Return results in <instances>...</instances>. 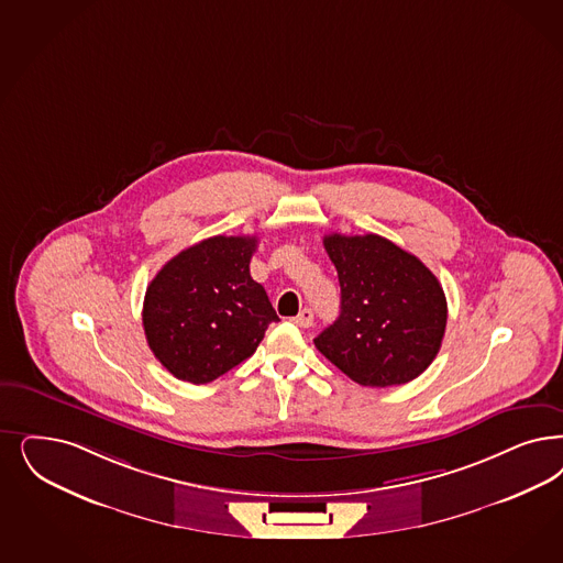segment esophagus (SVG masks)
<instances>
[{
    "label": "esophagus",
    "mask_w": 563,
    "mask_h": 563,
    "mask_svg": "<svg viewBox=\"0 0 563 563\" xmlns=\"http://www.w3.org/2000/svg\"><path fill=\"white\" fill-rule=\"evenodd\" d=\"M292 322L299 327V329H310L311 324H313V311L310 308H303V310L299 311L295 318H292Z\"/></svg>",
    "instance_id": "34e87169"
}]
</instances>
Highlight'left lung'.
I'll return each instance as SVG.
<instances>
[{
	"instance_id": "1",
	"label": "left lung",
	"mask_w": 563,
	"mask_h": 563,
	"mask_svg": "<svg viewBox=\"0 0 563 563\" xmlns=\"http://www.w3.org/2000/svg\"><path fill=\"white\" fill-rule=\"evenodd\" d=\"M341 285V313L313 345L364 387L406 385L432 364L445 336L441 283L380 234L324 236Z\"/></svg>"
}]
</instances>
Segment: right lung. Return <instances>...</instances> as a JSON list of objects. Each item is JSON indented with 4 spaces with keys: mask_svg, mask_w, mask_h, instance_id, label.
<instances>
[{
    "mask_svg": "<svg viewBox=\"0 0 563 563\" xmlns=\"http://www.w3.org/2000/svg\"><path fill=\"white\" fill-rule=\"evenodd\" d=\"M255 236H210L162 266L143 301V329L159 364L206 385L252 357L271 322V299L250 274Z\"/></svg>",
    "mask_w": 563,
    "mask_h": 563,
    "instance_id": "1",
    "label": "right lung"
}]
</instances>
